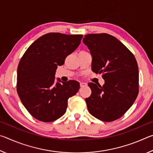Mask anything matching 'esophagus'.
Segmentation results:
<instances>
[{
  "label": "esophagus",
  "mask_w": 153,
  "mask_h": 153,
  "mask_svg": "<svg viewBox=\"0 0 153 153\" xmlns=\"http://www.w3.org/2000/svg\"><path fill=\"white\" fill-rule=\"evenodd\" d=\"M86 83H84V82H80V87H84V86H86Z\"/></svg>",
  "instance_id": "34e87169"
}]
</instances>
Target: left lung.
Returning <instances> with one entry per match:
<instances>
[{
	"label": "left lung",
	"mask_w": 153,
	"mask_h": 153,
	"mask_svg": "<svg viewBox=\"0 0 153 153\" xmlns=\"http://www.w3.org/2000/svg\"><path fill=\"white\" fill-rule=\"evenodd\" d=\"M83 42L92 56V70L102 74L105 84L88 83L92 90L86 98L88 110L98 120H118L135 101L139 91L138 67L132 53L108 33L84 36Z\"/></svg>",
	"instance_id": "left-lung-1"
}]
</instances>
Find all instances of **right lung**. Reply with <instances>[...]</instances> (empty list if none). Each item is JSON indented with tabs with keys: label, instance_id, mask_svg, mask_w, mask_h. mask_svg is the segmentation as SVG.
Instances as JSON below:
<instances>
[{
	"label": "right lung",
	"instance_id": "1",
	"mask_svg": "<svg viewBox=\"0 0 153 153\" xmlns=\"http://www.w3.org/2000/svg\"><path fill=\"white\" fill-rule=\"evenodd\" d=\"M82 37L81 34L46 33L22 56L17 67V91L22 104L36 120L51 122L61 117L66 112L69 98L78 92L79 84L75 80L54 82L57 66L63 65Z\"/></svg>",
	"mask_w": 153,
	"mask_h": 153
}]
</instances>
